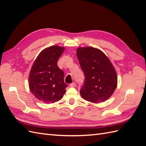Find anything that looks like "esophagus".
I'll use <instances>...</instances> for the list:
<instances>
[{"label":"esophagus","instance_id":"esophagus-1","mask_svg":"<svg viewBox=\"0 0 146 146\" xmlns=\"http://www.w3.org/2000/svg\"><path fill=\"white\" fill-rule=\"evenodd\" d=\"M70 87H75L76 86V83H71L70 84Z\"/></svg>","mask_w":146,"mask_h":146}]
</instances>
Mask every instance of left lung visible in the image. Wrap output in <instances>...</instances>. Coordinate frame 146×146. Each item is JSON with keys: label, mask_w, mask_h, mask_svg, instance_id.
<instances>
[{"label": "left lung", "mask_w": 146, "mask_h": 146, "mask_svg": "<svg viewBox=\"0 0 146 146\" xmlns=\"http://www.w3.org/2000/svg\"><path fill=\"white\" fill-rule=\"evenodd\" d=\"M76 55L85 75L80 90L84 100L92 103L104 102L117 86V74L107 56L98 48L78 47Z\"/></svg>", "instance_id": "obj_1"}]
</instances>
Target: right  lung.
<instances>
[{"mask_svg":"<svg viewBox=\"0 0 146 146\" xmlns=\"http://www.w3.org/2000/svg\"><path fill=\"white\" fill-rule=\"evenodd\" d=\"M65 47L52 46L41 51L33 63L29 74V88L36 98L44 103L58 102L66 92L63 71L57 61Z\"/></svg>","mask_w":146,"mask_h":146,"instance_id":"1","label":"right lung"}]
</instances>
